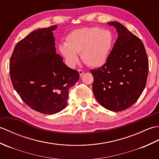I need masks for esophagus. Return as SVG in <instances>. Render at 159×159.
Segmentation results:
<instances>
[{
    "label": "esophagus",
    "mask_w": 159,
    "mask_h": 159,
    "mask_svg": "<svg viewBox=\"0 0 159 159\" xmlns=\"http://www.w3.org/2000/svg\"><path fill=\"white\" fill-rule=\"evenodd\" d=\"M78 73H80V75L82 76L84 73V70L82 69H78Z\"/></svg>",
    "instance_id": "esophagus-1"
}]
</instances>
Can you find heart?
<instances>
[{"label": "heart", "mask_w": 159, "mask_h": 159, "mask_svg": "<svg viewBox=\"0 0 159 159\" xmlns=\"http://www.w3.org/2000/svg\"><path fill=\"white\" fill-rule=\"evenodd\" d=\"M113 43L114 37L109 30L86 27L70 32L65 43L60 45L58 49L70 66L76 64L80 54L81 58L88 66L99 67L106 62Z\"/></svg>", "instance_id": "obj_1"}]
</instances>
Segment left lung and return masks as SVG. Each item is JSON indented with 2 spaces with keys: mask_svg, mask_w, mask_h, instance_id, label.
<instances>
[{
  "mask_svg": "<svg viewBox=\"0 0 159 159\" xmlns=\"http://www.w3.org/2000/svg\"><path fill=\"white\" fill-rule=\"evenodd\" d=\"M118 37L106 62L90 70L94 77L93 91L97 101L112 111L125 110L135 103L145 89L148 59L139 39L118 22Z\"/></svg>",
  "mask_w": 159,
  "mask_h": 159,
  "instance_id": "left-lung-1",
  "label": "left lung"
}]
</instances>
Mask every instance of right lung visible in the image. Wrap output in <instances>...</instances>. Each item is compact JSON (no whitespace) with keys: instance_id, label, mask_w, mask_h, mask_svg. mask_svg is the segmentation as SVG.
Returning <instances> with one entry per match:
<instances>
[{"instance_id":"add662e5","label":"right lung","mask_w":159,"mask_h":159,"mask_svg":"<svg viewBox=\"0 0 159 159\" xmlns=\"http://www.w3.org/2000/svg\"><path fill=\"white\" fill-rule=\"evenodd\" d=\"M54 25L39 29L20 41L9 62L14 89L28 106L44 114H54L67 105L69 90L80 78L56 54Z\"/></svg>"}]
</instances>
